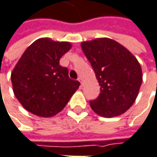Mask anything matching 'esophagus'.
Here are the masks:
<instances>
[{"label": "esophagus", "mask_w": 157, "mask_h": 157, "mask_svg": "<svg viewBox=\"0 0 157 157\" xmlns=\"http://www.w3.org/2000/svg\"><path fill=\"white\" fill-rule=\"evenodd\" d=\"M78 81H79V82L81 83V86H82V83H83V79H82L81 78H78Z\"/></svg>", "instance_id": "esophagus-1"}]
</instances>
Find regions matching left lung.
<instances>
[{
    "label": "left lung",
    "instance_id": "8db88e82",
    "mask_svg": "<svg viewBox=\"0 0 157 157\" xmlns=\"http://www.w3.org/2000/svg\"><path fill=\"white\" fill-rule=\"evenodd\" d=\"M100 85L99 96L90 101L92 110L102 117L124 113L131 106L142 84V70L137 58L123 45L103 37L81 43Z\"/></svg>",
    "mask_w": 157,
    "mask_h": 157
}]
</instances>
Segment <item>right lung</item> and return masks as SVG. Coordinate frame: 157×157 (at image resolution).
I'll use <instances>...</instances> for the list:
<instances>
[{"label": "right lung", "instance_id": "1", "mask_svg": "<svg viewBox=\"0 0 157 157\" xmlns=\"http://www.w3.org/2000/svg\"><path fill=\"white\" fill-rule=\"evenodd\" d=\"M70 42L44 37L31 44L11 72L14 95L27 111L40 117L60 113L80 83L69 78L60 59L71 50Z\"/></svg>", "mask_w": 157, "mask_h": 157}]
</instances>
